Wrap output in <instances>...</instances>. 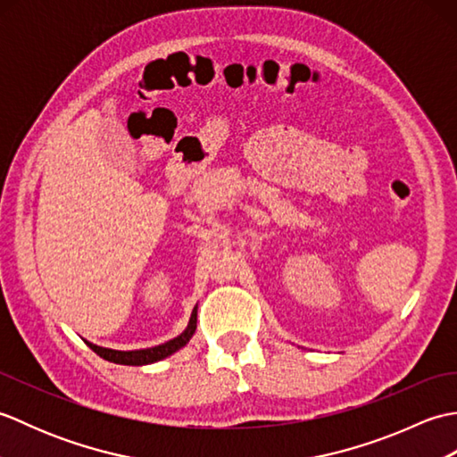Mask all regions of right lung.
I'll return each instance as SVG.
<instances>
[{
	"mask_svg": "<svg viewBox=\"0 0 457 457\" xmlns=\"http://www.w3.org/2000/svg\"><path fill=\"white\" fill-rule=\"evenodd\" d=\"M196 314H198V306H194L187 329H184V332L174 339H169V342H164L161 345H154V347L131 349V352H120V349L100 347V345L90 344V342H86V344H88V347L92 349L94 353H98L100 357H104L105 361L120 363V365H149V363H154V361H161V359L169 357L172 353H177L180 347H184L190 342V337L194 336V332H196Z\"/></svg>",
	"mask_w": 457,
	"mask_h": 457,
	"instance_id": "obj_1",
	"label": "right lung"
}]
</instances>
